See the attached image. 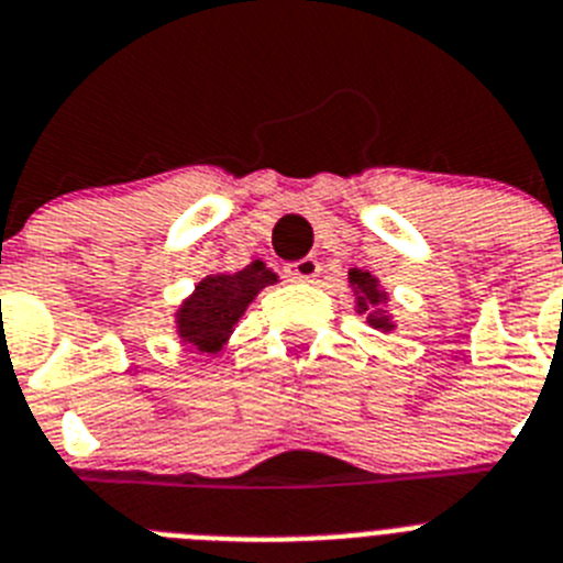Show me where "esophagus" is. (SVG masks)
Here are the masks:
<instances>
[{
    "instance_id": "34e87169",
    "label": "esophagus",
    "mask_w": 563,
    "mask_h": 563,
    "mask_svg": "<svg viewBox=\"0 0 563 563\" xmlns=\"http://www.w3.org/2000/svg\"><path fill=\"white\" fill-rule=\"evenodd\" d=\"M317 275H320V261L311 257V254L309 257H302V261H295L286 266V277L295 283H311Z\"/></svg>"
}]
</instances>
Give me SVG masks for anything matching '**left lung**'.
Instances as JSON below:
<instances>
[{"mask_svg": "<svg viewBox=\"0 0 563 563\" xmlns=\"http://www.w3.org/2000/svg\"><path fill=\"white\" fill-rule=\"evenodd\" d=\"M349 283L351 288H354L356 311H360V314H368L365 322L374 325L376 331H394V322H390L388 311H383V302L388 300V295L379 288V280H376L371 272H363V268H351Z\"/></svg>", "mask_w": 563, "mask_h": 563, "instance_id": "obj_1", "label": "left lung"}]
</instances>
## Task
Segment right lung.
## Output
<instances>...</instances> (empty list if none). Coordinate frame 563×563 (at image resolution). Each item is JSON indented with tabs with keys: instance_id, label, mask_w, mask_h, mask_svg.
<instances>
[{
	"instance_id": "1",
	"label": "right lung",
	"mask_w": 563,
	"mask_h": 563,
	"mask_svg": "<svg viewBox=\"0 0 563 563\" xmlns=\"http://www.w3.org/2000/svg\"><path fill=\"white\" fill-rule=\"evenodd\" d=\"M275 283L277 275L263 261L249 263L243 272L234 275L203 277L175 314L178 336L203 354H218L232 336L249 302Z\"/></svg>"
}]
</instances>
